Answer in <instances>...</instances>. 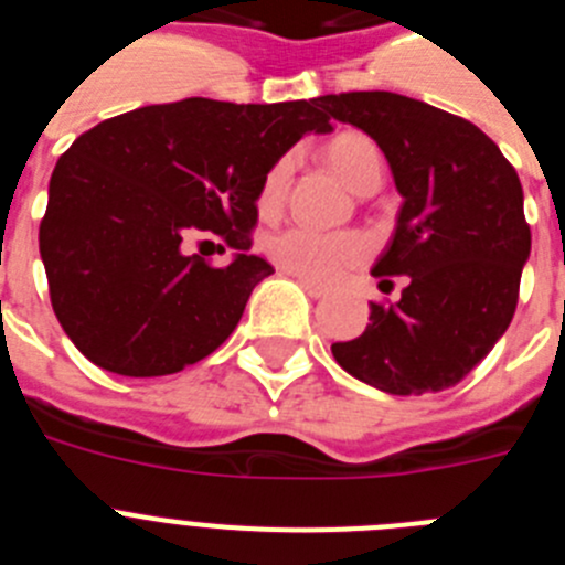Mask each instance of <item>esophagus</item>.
Returning <instances> with one entry per match:
<instances>
[{
  "label": "esophagus",
  "mask_w": 565,
  "mask_h": 565,
  "mask_svg": "<svg viewBox=\"0 0 565 565\" xmlns=\"http://www.w3.org/2000/svg\"><path fill=\"white\" fill-rule=\"evenodd\" d=\"M294 279H297L299 288H302V291H306L308 297L319 299V297H326V294H328L326 286H317V282H311V279H306V277H294Z\"/></svg>",
  "instance_id": "34e87169"
}]
</instances>
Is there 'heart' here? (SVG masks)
Here are the masks:
<instances>
[{
	"mask_svg": "<svg viewBox=\"0 0 565 565\" xmlns=\"http://www.w3.org/2000/svg\"><path fill=\"white\" fill-rule=\"evenodd\" d=\"M326 161L353 192L364 194L382 181V154L376 143L362 132H339L326 147ZM294 172L291 154H279L259 181V212L274 214L286 201ZM268 257L282 271L306 277L311 282H337L371 257V239L362 232H317L308 226H291L271 234L266 243Z\"/></svg>",
	"mask_w": 565,
	"mask_h": 565,
	"instance_id": "heart-1",
	"label": "heart"
}]
</instances>
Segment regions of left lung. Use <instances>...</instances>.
Instances as JSON below:
<instances>
[{
    "label": "left lung",
    "mask_w": 565,
    "mask_h": 565,
    "mask_svg": "<svg viewBox=\"0 0 565 565\" xmlns=\"http://www.w3.org/2000/svg\"><path fill=\"white\" fill-rule=\"evenodd\" d=\"M317 104L371 135L404 198L373 277L407 274V288L371 302V326L333 342V359L393 396L456 387L515 317L532 248L515 167L476 124L416 98L371 89Z\"/></svg>",
    "instance_id": "obj_1"
}]
</instances>
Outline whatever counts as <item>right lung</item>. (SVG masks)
I'll return each mask as SVG.
<instances>
[{
    "instance_id": "right-lung-1",
    "label": "right lung",
    "mask_w": 565,
    "mask_h": 565,
    "mask_svg": "<svg viewBox=\"0 0 565 565\" xmlns=\"http://www.w3.org/2000/svg\"><path fill=\"white\" fill-rule=\"evenodd\" d=\"M331 118L311 102L183 98L78 135L50 178L39 252L64 333L118 376H167L217 351L274 274L248 254L259 181ZM238 252L217 269L192 242Z\"/></svg>"
}]
</instances>
